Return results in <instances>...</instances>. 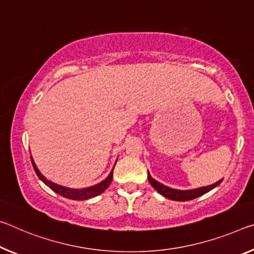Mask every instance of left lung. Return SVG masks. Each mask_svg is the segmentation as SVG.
Masks as SVG:
<instances>
[{
  "label": "left lung",
  "mask_w": 254,
  "mask_h": 254,
  "mask_svg": "<svg viewBox=\"0 0 254 254\" xmlns=\"http://www.w3.org/2000/svg\"><path fill=\"white\" fill-rule=\"evenodd\" d=\"M148 180L149 183L152 185V188L155 190L160 193L165 198L170 199V200H174V201H188V200H192L198 198V196H201L204 193L209 192L212 189H215L217 185H219L221 183L220 180L218 182H216L211 185H207V187H202V188H196V189H192V190H178V189H172L170 187H166L162 183H159L158 181H156L151 178V175L149 174L148 172Z\"/></svg>",
  "instance_id": "1"
}]
</instances>
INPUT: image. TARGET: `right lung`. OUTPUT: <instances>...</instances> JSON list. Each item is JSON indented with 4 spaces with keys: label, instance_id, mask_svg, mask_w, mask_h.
Here are the masks:
<instances>
[{
    "label": "right lung",
    "instance_id": "1",
    "mask_svg": "<svg viewBox=\"0 0 254 254\" xmlns=\"http://www.w3.org/2000/svg\"><path fill=\"white\" fill-rule=\"evenodd\" d=\"M30 158H31V163H33L34 170L38 178L42 180L48 188L52 189L54 192L58 193V194L64 196V198L72 199V200H88L90 198H94V196L102 194V193L105 191L108 187H110V184L113 180V171H114V167H115V165H114V167L112 168L110 174H108L107 178L105 180H103L102 182L92 185V187H88V188H83V189H72V188L63 187V185H60L58 183H54V182H52V181L47 180L45 176H44L42 173L39 172L37 166H36L33 157H30ZM115 164H116V162H115Z\"/></svg>",
    "mask_w": 254,
    "mask_h": 254
}]
</instances>
